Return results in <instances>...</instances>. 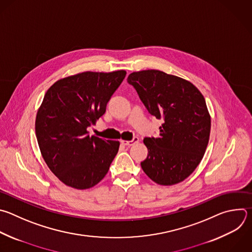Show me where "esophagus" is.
Wrapping results in <instances>:
<instances>
[{
    "instance_id": "1",
    "label": "esophagus",
    "mask_w": 252,
    "mask_h": 252,
    "mask_svg": "<svg viewBox=\"0 0 252 252\" xmlns=\"http://www.w3.org/2000/svg\"><path fill=\"white\" fill-rule=\"evenodd\" d=\"M138 141H139L138 137H134L132 140H121L122 144H124L126 146H131V145H133L134 143H136Z\"/></svg>"
}]
</instances>
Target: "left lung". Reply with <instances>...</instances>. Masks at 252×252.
<instances>
[{
  "label": "left lung",
  "instance_id": "obj_1",
  "mask_svg": "<svg viewBox=\"0 0 252 252\" xmlns=\"http://www.w3.org/2000/svg\"><path fill=\"white\" fill-rule=\"evenodd\" d=\"M135 88L148 113L164 122L157 137H145L147 158L140 163L155 183L171 186L188 178L200 164L211 132V116L199 89L190 81L160 70L132 72Z\"/></svg>",
  "mask_w": 252,
  "mask_h": 252
}]
</instances>
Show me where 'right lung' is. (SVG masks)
<instances>
[{
    "label": "right lung",
    "mask_w": 252,
    "mask_h": 252,
    "mask_svg": "<svg viewBox=\"0 0 252 252\" xmlns=\"http://www.w3.org/2000/svg\"><path fill=\"white\" fill-rule=\"evenodd\" d=\"M126 75L125 70L81 72L59 79L45 93L35 134L48 168L65 185L89 189L108 173L120 141L90 136L87 127L105 114Z\"/></svg>",
    "instance_id": "1"
}]
</instances>
